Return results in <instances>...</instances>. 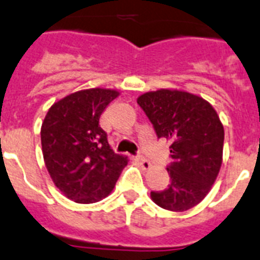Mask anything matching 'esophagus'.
Instances as JSON below:
<instances>
[{"label": "esophagus", "instance_id": "1", "mask_svg": "<svg viewBox=\"0 0 260 260\" xmlns=\"http://www.w3.org/2000/svg\"><path fill=\"white\" fill-rule=\"evenodd\" d=\"M137 161H138L139 166H141L143 170H150V168H151V163H150L147 159H145V157L138 156V157H137Z\"/></svg>", "mask_w": 260, "mask_h": 260}]
</instances>
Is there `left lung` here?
Segmentation results:
<instances>
[{
	"label": "left lung",
	"instance_id": "obj_1",
	"mask_svg": "<svg viewBox=\"0 0 260 260\" xmlns=\"http://www.w3.org/2000/svg\"><path fill=\"white\" fill-rule=\"evenodd\" d=\"M138 105L151 121L157 138L171 142V183L151 192L156 205L185 212L200 204L212 189L222 164L223 125L206 100L177 89L143 93Z\"/></svg>",
	"mask_w": 260,
	"mask_h": 260
}]
</instances>
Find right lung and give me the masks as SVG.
Returning <instances> with one entry per match:
<instances>
[{
	"mask_svg": "<svg viewBox=\"0 0 260 260\" xmlns=\"http://www.w3.org/2000/svg\"><path fill=\"white\" fill-rule=\"evenodd\" d=\"M118 90L71 93L48 109L41 128L42 152L51 179L75 203L93 204L114 188L127 156L114 154L100 117Z\"/></svg>",
	"mask_w": 260,
	"mask_h": 260,
	"instance_id": "obj_1",
	"label": "right lung"
}]
</instances>
